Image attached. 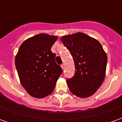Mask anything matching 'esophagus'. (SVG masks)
Segmentation results:
<instances>
[{"label":"esophagus","mask_w":122,"mask_h":122,"mask_svg":"<svg viewBox=\"0 0 122 122\" xmlns=\"http://www.w3.org/2000/svg\"><path fill=\"white\" fill-rule=\"evenodd\" d=\"M61 68L63 69V70H64V68H65V66H64V64H62V65H61Z\"/></svg>","instance_id":"34e87169"}]
</instances>
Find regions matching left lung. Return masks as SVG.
Instances as JSON below:
<instances>
[{
  "mask_svg": "<svg viewBox=\"0 0 122 122\" xmlns=\"http://www.w3.org/2000/svg\"><path fill=\"white\" fill-rule=\"evenodd\" d=\"M61 42L71 53L75 72L66 83L72 93L81 98L94 94L105 79L107 57L99 41L82 32L64 36Z\"/></svg>",
  "mask_w": 122,
  "mask_h": 122,
  "instance_id": "left-lung-1",
  "label": "left lung"
}]
</instances>
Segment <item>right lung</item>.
Returning a JSON list of instances; mask_svg holds the SVG:
<instances>
[{"instance_id": "obj_1", "label": "right lung", "mask_w": 122, "mask_h": 122, "mask_svg": "<svg viewBox=\"0 0 122 122\" xmlns=\"http://www.w3.org/2000/svg\"><path fill=\"white\" fill-rule=\"evenodd\" d=\"M56 36L39 34L24 41L15 56V64L22 86L32 97L51 94L63 70L56 62L51 48Z\"/></svg>"}]
</instances>
